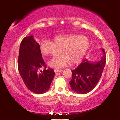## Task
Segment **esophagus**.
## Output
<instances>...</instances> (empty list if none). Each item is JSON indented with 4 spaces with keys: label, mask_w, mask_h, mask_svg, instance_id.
<instances>
[{
    "label": "esophagus",
    "mask_w": 120,
    "mask_h": 120,
    "mask_svg": "<svg viewBox=\"0 0 120 120\" xmlns=\"http://www.w3.org/2000/svg\"><path fill=\"white\" fill-rule=\"evenodd\" d=\"M54 72H63V70H62V69H54Z\"/></svg>",
    "instance_id": "1"
}]
</instances>
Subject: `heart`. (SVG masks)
I'll use <instances>...</instances> for the list:
<instances>
[{
  "instance_id": "b5f03b06",
  "label": "heart",
  "mask_w": 120,
  "mask_h": 120,
  "mask_svg": "<svg viewBox=\"0 0 120 120\" xmlns=\"http://www.w3.org/2000/svg\"><path fill=\"white\" fill-rule=\"evenodd\" d=\"M90 45L89 39L78 34H63L56 36L52 42L44 39L40 44V49L44 56H56L62 51L64 54L53 58L49 62L51 67L61 68L79 63L85 56Z\"/></svg>"
}]
</instances>
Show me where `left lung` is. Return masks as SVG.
I'll list each match as a JSON object with an SVG mask.
<instances>
[{
  "label": "left lung",
  "instance_id": "8db88e82",
  "mask_svg": "<svg viewBox=\"0 0 120 120\" xmlns=\"http://www.w3.org/2000/svg\"><path fill=\"white\" fill-rule=\"evenodd\" d=\"M103 55L96 62L83 60L77 67L72 70V79L69 82L71 89L78 94H86L92 91L100 81L106 64L105 51L102 49Z\"/></svg>",
  "mask_w": 120,
  "mask_h": 120
}]
</instances>
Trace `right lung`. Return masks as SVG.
I'll list each match as a JSON object with an SVG mask.
<instances>
[{"instance_id": "right-lung-1", "label": "right lung", "mask_w": 120, "mask_h": 120, "mask_svg": "<svg viewBox=\"0 0 120 120\" xmlns=\"http://www.w3.org/2000/svg\"><path fill=\"white\" fill-rule=\"evenodd\" d=\"M42 67L43 71L40 70ZM18 67L28 89L38 94L48 91L55 73L53 69H46L39 44L32 35L26 37L20 43Z\"/></svg>"}]
</instances>
